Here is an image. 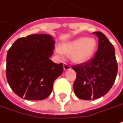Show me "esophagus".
<instances>
[{"label":"esophagus","instance_id":"obj_1","mask_svg":"<svg viewBox=\"0 0 123 123\" xmlns=\"http://www.w3.org/2000/svg\"><path fill=\"white\" fill-rule=\"evenodd\" d=\"M70 66L69 65H68L67 63H63V69L64 70H70Z\"/></svg>","mask_w":123,"mask_h":123}]
</instances>
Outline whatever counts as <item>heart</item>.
<instances>
[{
  "label": "heart",
  "instance_id": "1",
  "mask_svg": "<svg viewBox=\"0 0 123 123\" xmlns=\"http://www.w3.org/2000/svg\"><path fill=\"white\" fill-rule=\"evenodd\" d=\"M97 46L93 38L80 37L75 40L66 42L56 48V53L60 57L63 55H70V59L76 63H83L87 62L94 54Z\"/></svg>",
  "mask_w": 123,
  "mask_h": 123
}]
</instances>
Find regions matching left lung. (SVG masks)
Returning <instances> with one entry per match:
<instances>
[{"instance_id":"8db88e82","label":"left lung","mask_w":123,"mask_h":123,"mask_svg":"<svg viewBox=\"0 0 123 123\" xmlns=\"http://www.w3.org/2000/svg\"><path fill=\"white\" fill-rule=\"evenodd\" d=\"M93 33L99 38L94 57L72 67L77 74L73 85L74 93L84 100L96 99L106 95L113 85L118 72L114 46L102 32Z\"/></svg>"}]
</instances>
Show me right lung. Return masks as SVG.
Returning a JSON list of instances; mask_svg holds the SVG:
<instances>
[{
	"mask_svg": "<svg viewBox=\"0 0 123 123\" xmlns=\"http://www.w3.org/2000/svg\"><path fill=\"white\" fill-rule=\"evenodd\" d=\"M55 44L49 34H31L18 38L8 50L6 79L19 97L42 100L51 93L54 81L63 70V63L49 59Z\"/></svg>",
	"mask_w": 123,
	"mask_h": 123,
	"instance_id": "right-lung-1",
	"label": "right lung"
}]
</instances>
